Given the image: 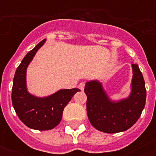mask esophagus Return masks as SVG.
Returning a JSON list of instances; mask_svg holds the SVG:
<instances>
[{"label": "esophagus", "instance_id": "obj_1", "mask_svg": "<svg viewBox=\"0 0 156 156\" xmlns=\"http://www.w3.org/2000/svg\"><path fill=\"white\" fill-rule=\"evenodd\" d=\"M84 87H85V83H81L79 85H78V88L80 89V90H84Z\"/></svg>", "mask_w": 156, "mask_h": 156}]
</instances>
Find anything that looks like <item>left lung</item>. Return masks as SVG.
<instances>
[{"instance_id": "8db88e82", "label": "left lung", "mask_w": 156, "mask_h": 156, "mask_svg": "<svg viewBox=\"0 0 156 156\" xmlns=\"http://www.w3.org/2000/svg\"><path fill=\"white\" fill-rule=\"evenodd\" d=\"M133 78L128 98L112 101L97 80L86 83L87 112L90 124L104 133L123 132L134 125L146 104L147 90L143 73L137 64H132Z\"/></svg>"}]
</instances>
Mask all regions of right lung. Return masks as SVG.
Returning <instances> with one entry per match:
<instances>
[{"label":"right lung","instance_id":"right-lung-1","mask_svg":"<svg viewBox=\"0 0 156 156\" xmlns=\"http://www.w3.org/2000/svg\"><path fill=\"white\" fill-rule=\"evenodd\" d=\"M45 40H42L30 50L17 68L11 95L13 108L19 119L27 127L37 130L55 128L61 121L65 107L74 94L80 90L78 88L61 89L44 98L36 97L28 92L26 83L27 69Z\"/></svg>","mask_w":156,"mask_h":156}]
</instances>
